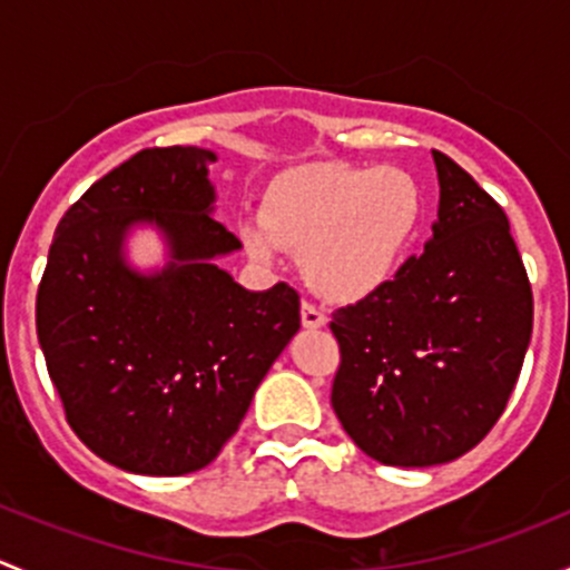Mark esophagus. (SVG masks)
<instances>
[{"label": "esophagus", "instance_id": "esophagus-1", "mask_svg": "<svg viewBox=\"0 0 570 570\" xmlns=\"http://www.w3.org/2000/svg\"><path fill=\"white\" fill-rule=\"evenodd\" d=\"M301 320H303V325H306V327H322V325H327L325 312L314 306V303H303V306H301Z\"/></svg>", "mask_w": 570, "mask_h": 570}]
</instances>
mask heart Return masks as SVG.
Listing matches in <instances>:
<instances>
[{
	"instance_id": "1",
	"label": "heart",
	"mask_w": 570,
	"mask_h": 570,
	"mask_svg": "<svg viewBox=\"0 0 570 570\" xmlns=\"http://www.w3.org/2000/svg\"><path fill=\"white\" fill-rule=\"evenodd\" d=\"M422 212V189L405 170L314 165L275 184L267 209H250L239 234L264 262L297 248L312 289L358 301L392 281Z\"/></svg>"
}]
</instances>
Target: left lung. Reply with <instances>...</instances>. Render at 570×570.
Returning a JSON list of instances; mask_svg holds the SVG:
<instances>
[{
	"label": "left lung",
	"instance_id": "8db88e82",
	"mask_svg": "<svg viewBox=\"0 0 570 570\" xmlns=\"http://www.w3.org/2000/svg\"><path fill=\"white\" fill-rule=\"evenodd\" d=\"M439 223L422 256L333 312L338 422L386 465H435L502 416L532 336V286L502 206L446 154Z\"/></svg>",
	"mask_w": 570,
	"mask_h": 570
}]
</instances>
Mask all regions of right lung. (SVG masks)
<instances>
[{"label":"right lung","instance_id":"add662e5","mask_svg":"<svg viewBox=\"0 0 570 570\" xmlns=\"http://www.w3.org/2000/svg\"><path fill=\"white\" fill-rule=\"evenodd\" d=\"M198 146L142 148L62 215L38 286L36 325L68 424L124 471L178 476L209 465L301 327L289 284L248 292L215 256L239 239L212 212ZM135 222L166 234L157 276L122 262Z\"/></svg>","mask_w":570,"mask_h":570}]
</instances>
